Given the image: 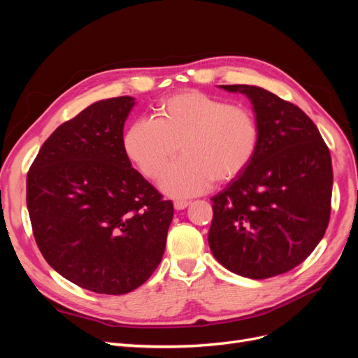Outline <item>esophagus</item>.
Masks as SVG:
<instances>
[{
	"label": "esophagus",
	"mask_w": 358,
	"mask_h": 358,
	"mask_svg": "<svg viewBox=\"0 0 358 358\" xmlns=\"http://www.w3.org/2000/svg\"><path fill=\"white\" fill-rule=\"evenodd\" d=\"M175 204V209L176 210H182V209H185V208H188L189 206V201H183V200H178V201H175L173 203Z\"/></svg>",
	"instance_id": "34e87169"
}]
</instances>
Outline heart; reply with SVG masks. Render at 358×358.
<instances>
[{
    "mask_svg": "<svg viewBox=\"0 0 358 358\" xmlns=\"http://www.w3.org/2000/svg\"><path fill=\"white\" fill-rule=\"evenodd\" d=\"M262 129L257 115L200 91L176 92L158 103L155 121L137 119L124 136L129 161L148 179H155L169 162H178L161 178L171 197H192L212 182L229 183L254 161Z\"/></svg>",
    "mask_w": 358,
    "mask_h": 358,
    "instance_id": "b5f03b06",
    "label": "heart"
}]
</instances>
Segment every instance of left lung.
<instances>
[{"instance_id":"left-lung-1","label":"left lung","mask_w":358,"mask_h":358,"mask_svg":"<svg viewBox=\"0 0 358 358\" xmlns=\"http://www.w3.org/2000/svg\"><path fill=\"white\" fill-rule=\"evenodd\" d=\"M252 101L262 138L254 161L212 197L209 246L230 272L266 279L310 255L330 221L333 169L317 125L258 86L222 85Z\"/></svg>"}]
</instances>
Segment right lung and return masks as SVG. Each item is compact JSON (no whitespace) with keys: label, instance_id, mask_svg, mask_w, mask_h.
Segmentation results:
<instances>
[{"label":"right lung","instance_id":"right-lung-1","mask_svg":"<svg viewBox=\"0 0 358 358\" xmlns=\"http://www.w3.org/2000/svg\"><path fill=\"white\" fill-rule=\"evenodd\" d=\"M131 96L96 101L61 124L27 175L32 234L50 267L99 294H125L161 263L173 203L131 167Z\"/></svg>","mask_w":358,"mask_h":358}]
</instances>
